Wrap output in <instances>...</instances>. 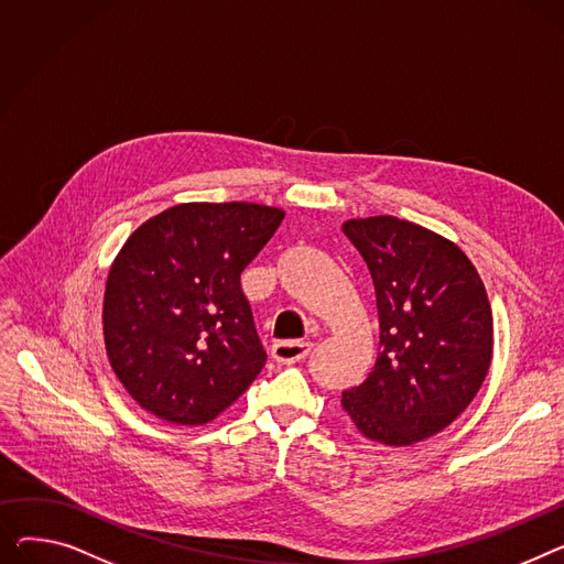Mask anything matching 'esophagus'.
Segmentation results:
<instances>
[{"instance_id": "obj_1", "label": "esophagus", "mask_w": 564, "mask_h": 564, "mask_svg": "<svg viewBox=\"0 0 564 564\" xmlns=\"http://www.w3.org/2000/svg\"><path fill=\"white\" fill-rule=\"evenodd\" d=\"M313 345L311 343H302V340H281L272 347V358L276 362H283V365H292V362H299L304 360L308 354H311Z\"/></svg>"}]
</instances>
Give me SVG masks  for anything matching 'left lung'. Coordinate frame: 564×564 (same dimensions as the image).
I'll return each mask as SVG.
<instances>
[{
	"instance_id": "left-lung-1",
	"label": "left lung",
	"mask_w": 564,
	"mask_h": 564,
	"mask_svg": "<svg viewBox=\"0 0 564 564\" xmlns=\"http://www.w3.org/2000/svg\"><path fill=\"white\" fill-rule=\"evenodd\" d=\"M381 326L369 377L343 408L371 442L410 446L452 424L480 390L492 360V308L471 260L420 224L392 215L349 219Z\"/></svg>"
}]
</instances>
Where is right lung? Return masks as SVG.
<instances>
[{"label": "right lung", "instance_id": "right-lung-1", "mask_svg": "<svg viewBox=\"0 0 564 564\" xmlns=\"http://www.w3.org/2000/svg\"><path fill=\"white\" fill-rule=\"evenodd\" d=\"M283 217L281 208L247 202L178 204L147 219L112 260L106 354L152 415L206 424L265 367L240 274Z\"/></svg>", "mask_w": 564, "mask_h": 564}]
</instances>
